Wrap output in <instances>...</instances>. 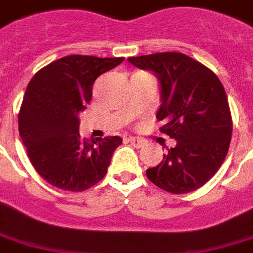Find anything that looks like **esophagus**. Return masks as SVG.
<instances>
[{
	"instance_id": "esophagus-1",
	"label": "esophagus",
	"mask_w": 253,
	"mask_h": 253,
	"mask_svg": "<svg viewBox=\"0 0 253 253\" xmlns=\"http://www.w3.org/2000/svg\"><path fill=\"white\" fill-rule=\"evenodd\" d=\"M128 141H130L131 144H132L135 148H141L143 145L145 144L144 140H141V139H137V137H130V139H128Z\"/></svg>"
}]
</instances>
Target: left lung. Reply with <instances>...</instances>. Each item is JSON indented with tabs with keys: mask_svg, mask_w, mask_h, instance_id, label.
Masks as SVG:
<instances>
[{
	"mask_svg": "<svg viewBox=\"0 0 253 253\" xmlns=\"http://www.w3.org/2000/svg\"><path fill=\"white\" fill-rule=\"evenodd\" d=\"M161 83L160 131L176 140L164 160L147 170L148 179L170 194H188L212 179L229 151L233 120L226 92L212 70L183 53L130 57Z\"/></svg>",
	"mask_w": 253,
	"mask_h": 253,
	"instance_id": "obj_1",
	"label": "left lung"
}]
</instances>
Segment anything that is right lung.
I'll list each match as a JSON object with an SVG mask.
<instances>
[{"label":"right lung","mask_w":253,"mask_h":253,"mask_svg":"<svg viewBox=\"0 0 253 253\" xmlns=\"http://www.w3.org/2000/svg\"><path fill=\"white\" fill-rule=\"evenodd\" d=\"M123 59L67 55L39 70L27 85L18 114L19 135L35 170L53 187L82 192L105 176L122 139L83 140L79 113L91 101L94 80Z\"/></svg>","instance_id":"obj_1"}]
</instances>
